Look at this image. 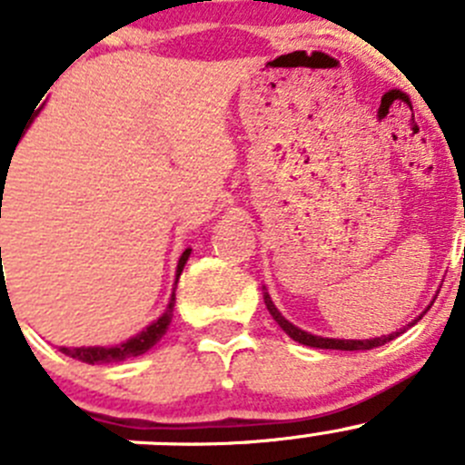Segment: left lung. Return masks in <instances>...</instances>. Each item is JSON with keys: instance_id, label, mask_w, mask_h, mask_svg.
I'll return each mask as SVG.
<instances>
[{"instance_id": "left-lung-1", "label": "left lung", "mask_w": 465, "mask_h": 465, "mask_svg": "<svg viewBox=\"0 0 465 465\" xmlns=\"http://www.w3.org/2000/svg\"><path fill=\"white\" fill-rule=\"evenodd\" d=\"M263 301H266V307H268V312H271V316L272 319L277 321V325H280L282 331L286 332V335L292 337V340H296L298 344H305V346H314V349H335V351H370V349H376V346H383V344H388V341H392L394 337H399L401 335L403 331H406V328H403V331H397V332H390V335H381V337H374V340H332V337H319V335H312V332H307V331H302V328H298V325H293L292 321L289 319H284V316H282V312L277 310L275 307V302L271 301V296H268V292L263 293ZM431 307V305H429ZM427 307V310H429ZM424 310V312H427ZM424 312L422 314L418 316V319L415 321H411L409 325H415L418 323L420 319H422L424 316Z\"/></svg>"}]
</instances>
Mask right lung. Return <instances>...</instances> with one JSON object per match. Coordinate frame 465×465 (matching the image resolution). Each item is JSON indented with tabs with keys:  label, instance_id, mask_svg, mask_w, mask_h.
<instances>
[{
	"label": "right lung",
	"instance_id": "add662e5",
	"mask_svg": "<svg viewBox=\"0 0 465 465\" xmlns=\"http://www.w3.org/2000/svg\"><path fill=\"white\" fill-rule=\"evenodd\" d=\"M2 185L6 183L4 176L0 173ZM2 252V250H0ZM190 252H193V247H185L183 254L179 259V266H176V280H173V292H176V282H179L181 272H183L185 262H188ZM172 292V298H169V305L167 310L163 312V316L153 321L151 325H146L144 331L137 332L134 337L130 340L121 341V344L114 346H62V351L71 358L80 360V362L86 364H110V362H121V360H128V358H137V355L146 353L149 349H153L155 344L160 341V337L167 332L169 323H172V314H173V301H176V293Z\"/></svg>",
	"mask_w": 465,
	"mask_h": 465
}]
</instances>
